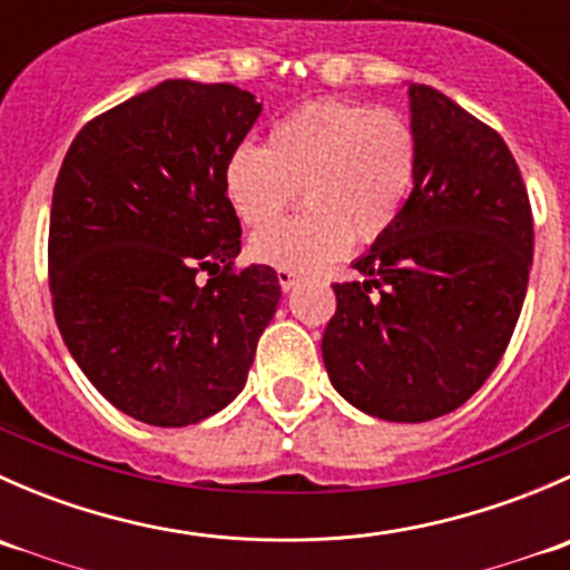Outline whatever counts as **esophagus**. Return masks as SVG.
I'll list each match as a JSON object with an SVG mask.
<instances>
[{"label":"esophagus","instance_id":"esophagus-1","mask_svg":"<svg viewBox=\"0 0 570 570\" xmlns=\"http://www.w3.org/2000/svg\"><path fill=\"white\" fill-rule=\"evenodd\" d=\"M278 284H281V289L289 292V289H295L297 284H301V275L292 273V269H278Z\"/></svg>","mask_w":570,"mask_h":570}]
</instances>
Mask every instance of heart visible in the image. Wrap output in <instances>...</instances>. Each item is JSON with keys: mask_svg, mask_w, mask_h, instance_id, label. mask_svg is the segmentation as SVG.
Returning a JSON list of instances; mask_svg holds the SVG:
<instances>
[{"mask_svg": "<svg viewBox=\"0 0 570 570\" xmlns=\"http://www.w3.org/2000/svg\"><path fill=\"white\" fill-rule=\"evenodd\" d=\"M419 170L411 120L394 109L322 99L273 126L267 146H239L228 157L226 195L239 220L262 228L297 198L306 215L250 239V256L292 273H314L370 245L400 220Z\"/></svg>", "mask_w": 570, "mask_h": 570, "instance_id": "1", "label": "heart"}]
</instances>
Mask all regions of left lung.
<instances>
[{
  "instance_id": "left-lung-1",
  "label": "left lung",
  "mask_w": 570,
  "mask_h": 570,
  "mask_svg": "<svg viewBox=\"0 0 570 570\" xmlns=\"http://www.w3.org/2000/svg\"><path fill=\"white\" fill-rule=\"evenodd\" d=\"M416 187L392 232L333 284L322 358L344 400L386 422H428L491 377L524 306L532 206L497 129L411 85Z\"/></svg>"
}]
</instances>
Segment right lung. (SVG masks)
I'll list each match as a JSON object with an SVG mask.
<instances>
[{
  "instance_id": "obj_1",
  "label": "right lung",
  "mask_w": 570,
  "mask_h": 570,
  "mask_svg": "<svg viewBox=\"0 0 570 570\" xmlns=\"http://www.w3.org/2000/svg\"><path fill=\"white\" fill-rule=\"evenodd\" d=\"M258 112L234 85L165 79L88 120L62 159L51 308L79 370L131 419L195 424L248 381L281 284L267 264L237 267L223 174Z\"/></svg>"
}]
</instances>
